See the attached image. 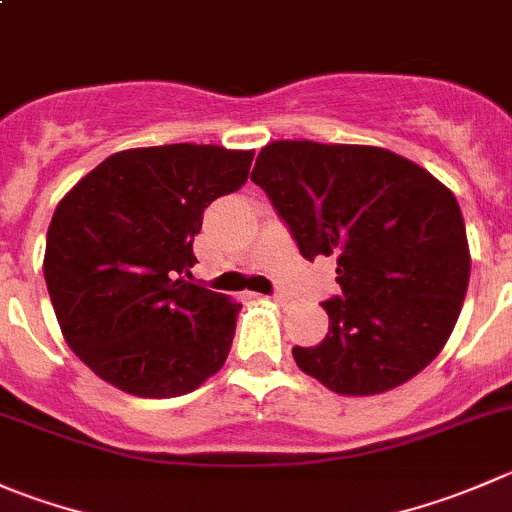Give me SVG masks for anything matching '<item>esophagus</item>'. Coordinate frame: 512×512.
Listing matches in <instances>:
<instances>
[{
	"mask_svg": "<svg viewBox=\"0 0 512 512\" xmlns=\"http://www.w3.org/2000/svg\"><path fill=\"white\" fill-rule=\"evenodd\" d=\"M272 300H275L277 302V305H285V302H287V295H285V292H280V290H277V292H272Z\"/></svg>",
	"mask_w": 512,
	"mask_h": 512,
	"instance_id": "34e87169",
	"label": "esophagus"
}]
</instances>
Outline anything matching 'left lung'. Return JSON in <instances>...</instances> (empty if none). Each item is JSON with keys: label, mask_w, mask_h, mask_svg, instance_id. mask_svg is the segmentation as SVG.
I'll return each mask as SVG.
<instances>
[{"label": "left lung", "mask_w": 512, "mask_h": 512, "mask_svg": "<svg viewBox=\"0 0 512 512\" xmlns=\"http://www.w3.org/2000/svg\"><path fill=\"white\" fill-rule=\"evenodd\" d=\"M305 260L337 257L330 332L292 347L307 375L340 395L398 388L448 342L470 280L453 192L382 147L272 142L250 177Z\"/></svg>", "instance_id": "obj_1"}]
</instances>
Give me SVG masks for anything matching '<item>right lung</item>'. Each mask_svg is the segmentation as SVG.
<instances>
[{"label": "right lung", "mask_w": 512, "mask_h": 512, "mask_svg": "<svg viewBox=\"0 0 512 512\" xmlns=\"http://www.w3.org/2000/svg\"><path fill=\"white\" fill-rule=\"evenodd\" d=\"M252 157L215 145L117 152L57 205L44 280L64 340L104 382L175 398L225 365L240 305L182 275L202 215L245 185Z\"/></svg>", "instance_id": "right-lung-1"}]
</instances>
